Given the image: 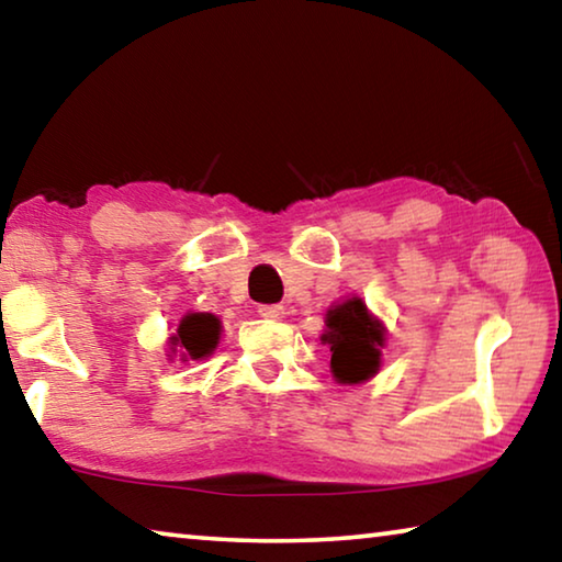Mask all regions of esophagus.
Masks as SVG:
<instances>
[{
	"mask_svg": "<svg viewBox=\"0 0 562 562\" xmlns=\"http://www.w3.org/2000/svg\"><path fill=\"white\" fill-rule=\"evenodd\" d=\"M258 315L265 317V319H282L284 307H282V304H260Z\"/></svg>",
	"mask_w": 562,
	"mask_h": 562,
	"instance_id": "obj_1",
	"label": "esophagus"
}]
</instances>
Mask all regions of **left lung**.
<instances>
[{"label":"left lung","mask_w":562,"mask_h":562,"mask_svg":"<svg viewBox=\"0 0 562 562\" xmlns=\"http://www.w3.org/2000/svg\"><path fill=\"white\" fill-rule=\"evenodd\" d=\"M322 339L331 351V374L341 384L364 382L379 369V347L384 335L361 300H347L327 312V335Z\"/></svg>","instance_id":"obj_1"}]
</instances>
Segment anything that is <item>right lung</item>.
I'll return each instance as SVG.
<instances>
[{"mask_svg": "<svg viewBox=\"0 0 562 562\" xmlns=\"http://www.w3.org/2000/svg\"><path fill=\"white\" fill-rule=\"evenodd\" d=\"M217 337H221V322H217V317L195 312V315L183 317L178 335L170 345H173V351L183 355V359H203L215 349Z\"/></svg>", "mask_w": 562, "mask_h": 562, "instance_id": "1", "label": "right lung"}]
</instances>
